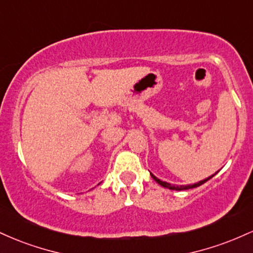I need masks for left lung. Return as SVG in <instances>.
Instances as JSON below:
<instances>
[{
  "mask_svg": "<svg viewBox=\"0 0 253 253\" xmlns=\"http://www.w3.org/2000/svg\"><path fill=\"white\" fill-rule=\"evenodd\" d=\"M213 176H214V175H213ZM213 176L207 177V178L202 179V181H200V182H197V183H194V184H188V185H173V184H170V183H168V182L161 181V179L157 178V177H156L155 175H153V173H151V177H152V178L155 179V181H156L157 183H158V184H161L162 187L168 188V189H171V190H187V189H191V188L200 187V185L203 184V183L207 182L208 179H211Z\"/></svg>",
  "mask_w": 253,
  "mask_h": 253,
  "instance_id": "obj_1",
  "label": "left lung"
}]
</instances>
